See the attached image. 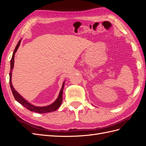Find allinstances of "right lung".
<instances>
[{"label":"right lung","instance_id":"add662e5","mask_svg":"<svg viewBox=\"0 0 146 146\" xmlns=\"http://www.w3.org/2000/svg\"><path fill=\"white\" fill-rule=\"evenodd\" d=\"M21 40L17 43V44L16 45L15 49L14 50V52H13V55H12V58L10 60L11 61V67H10V85L11 87V90L12 91V93L13 94V96H14L15 99H16V101L18 102L19 104H21L22 105H23L24 107H25L27 109L31 111H34L35 113H50L52 111H55L56 110L58 109L60 106L61 105V103H62L63 101V88L64 86V82H63L62 88H61V91L60 92L59 96L58 97V98L55 100V102L53 103L52 104L46 106V107H35V106L29 104L28 102L26 101L24 99H23V97H21L20 94L17 92L15 90V88H13L12 83H11V75H12V70L13 69V67H14V58H15V54L16 52L17 51V48H18L20 43H21Z\"/></svg>","mask_w":146,"mask_h":146}]
</instances>
